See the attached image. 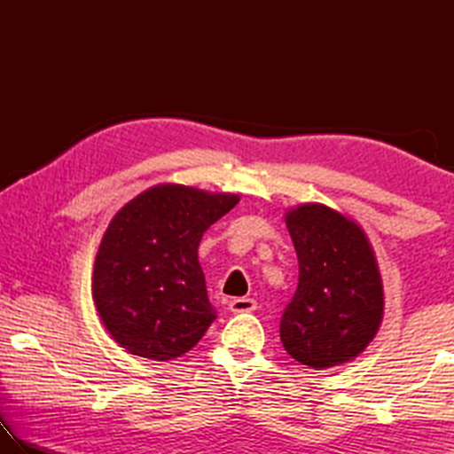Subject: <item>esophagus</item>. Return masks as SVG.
<instances>
[{
  "instance_id": "34e87169",
  "label": "esophagus",
  "mask_w": 454,
  "mask_h": 454,
  "mask_svg": "<svg viewBox=\"0 0 454 454\" xmlns=\"http://www.w3.org/2000/svg\"><path fill=\"white\" fill-rule=\"evenodd\" d=\"M228 308L234 314H244V312L257 310V302L254 301V298H234V301H230Z\"/></svg>"
}]
</instances>
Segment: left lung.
<instances>
[{
  "mask_svg": "<svg viewBox=\"0 0 454 454\" xmlns=\"http://www.w3.org/2000/svg\"><path fill=\"white\" fill-rule=\"evenodd\" d=\"M298 286L281 317L285 351L322 371L351 363L382 324L384 291L374 249L349 216L320 202L286 210Z\"/></svg>",
  "mask_w": 454,
  "mask_h": 454,
  "instance_id": "8db88e82",
  "label": "left lung"
}]
</instances>
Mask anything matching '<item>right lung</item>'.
<instances>
[{
  "instance_id": "obj_1",
  "label": "right lung",
  "mask_w": 454,
  "mask_h": 454,
  "mask_svg": "<svg viewBox=\"0 0 454 454\" xmlns=\"http://www.w3.org/2000/svg\"><path fill=\"white\" fill-rule=\"evenodd\" d=\"M238 202L232 192L163 183L113 216L95 257L91 291L105 330L124 351L171 361L200 341L216 310L199 244Z\"/></svg>"
}]
</instances>
